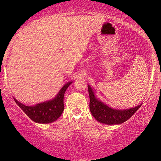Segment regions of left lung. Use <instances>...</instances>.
Returning a JSON list of instances; mask_svg holds the SVG:
<instances>
[{"label": "left lung", "instance_id": "obj_1", "mask_svg": "<svg viewBox=\"0 0 161 161\" xmlns=\"http://www.w3.org/2000/svg\"><path fill=\"white\" fill-rule=\"evenodd\" d=\"M90 98L89 108L92 115L100 123L115 125L125 122L130 119L137 111L142 103L134 108L128 109H116L111 108L96 97L94 89L88 85Z\"/></svg>", "mask_w": 161, "mask_h": 161}]
</instances>
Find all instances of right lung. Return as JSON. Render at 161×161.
Segmentation results:
<instances>
[{"instance_id":"add662e5","label":"right lung","mask_w":161,"mask_h":161,"mask_svg":"<svg viewBox=\"0 0 161 161\" xmlns=\"http://www.w3.org/2000/svg\"><path fill=\"white\" fill-rule=\"evenodd\" d=\"M72 82V81H70L63 86L54 98L35 105L27 106L20 103L14 97L13 99L31 120L38 124H50L57 120L64 111V95Z\"/></svg>"}]
</instances>
